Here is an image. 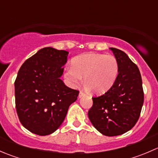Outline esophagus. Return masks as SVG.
Returning a JSON list of instances; mask_svg holds the SVG:
<instances>
[{"label": "esophagus", "mask_w": 158, "mask_h": 158, "mask_svg": "<svg viewBox=\"0 0 158 158\" xmlns=\"http://www.w3.org/2000/svg\"><path fill=\"white\" fill-rule=\"evenodd\" d=\"M84 95H85V93H84L82 91H80V92H79V98H82V97L84 96Z\"/></svg>", "instance_id": "esophagus-1"}]
</instances>
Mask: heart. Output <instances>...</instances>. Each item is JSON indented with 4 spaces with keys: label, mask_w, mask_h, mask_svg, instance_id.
<instances>
[{
    "label": "heart",
    "mask_w": 158,
    "mask_h": 158,
    "mask_svg": "<svg viewBox=\"0 0 158 158\" xmlns=\"http://www.w3.org/2000/svg\"><path fill=\"white\" fill-rule=\"evenodd\" d=\"M119 73V63L114 56L110 54H82L72 60V67L65 71L64 77L69 85L75 87L84 77L88 90L103 94L112 87Z\"/></svg>",
    "instance_id": "1"
}]
</instances>
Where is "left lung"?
<instances>
[{"label":"left lung","mask_w":158,"mask_h":158,"mask_svg":"<svg viewBox=\"0 0 158 158\" xmlns=\"http://www.w3.org/2000/svg\"><path fill=\"white\" fill-rule=\"evenodd\" d=\"M110 49L118 61V75L109 91L92 98L88 116L100 133L117 136L128 131L138 122L144 103V91L137 65L123 51Z\"/></svg>","instance_id":"8db88e82"}]
</instances>
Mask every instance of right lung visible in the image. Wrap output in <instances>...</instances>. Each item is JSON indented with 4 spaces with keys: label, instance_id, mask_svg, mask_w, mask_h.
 I'll list each match as a JSON object with an SVG mask.
<instances>
[{
    "label": "right lung",
    "instance_id": "add662e5",
    "mask_svg": "<svg viewBox=\"0 0 158 158\" xmlns=\"http://www.w3.org/2000/svg\"><path fill=\"white\" fill-rule=\"evenodd\" d=\"M68 53L45 47L19 69L14 82L16 110L20 123L32 133L40 136L53 133L77 99L79 91L60 79Z\"/></svg>",
    "mask_w": 158,
    "mask_h": 158
}]
</instances>
